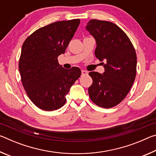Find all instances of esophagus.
<instances>
[{"label":"esophagus","mask_w":156,"mask_h":156,"mask_svg":"<svg viewBox=\"0 0 156 156\" xmlns=\"http://www.w3.org/2000/svg\"><path fill=\"white\" fill-rule=\"evenodd\" d=\"M81 74H82V76H84L87 75L88 73H87V72H86V71L82 70V71H81Z\"/></svg>","instance_id":"1"}]
</instances>
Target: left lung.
I'll return each instance as SVG.
<instances>
[{"label": "left lung", "mask_w": 156, "mask_h": 156, "mask_svg": "<svg viewBox=\"0 0 156 156\" xmlns=\"http://www.w3.org/2000/svg\"><path fill=\"white\" fill-rule=\"evenodd\" d=\"M87 30L96 39L95 55L105 60V72L89 73L93 83L88 89L91 101L102 108L120 103L130 91L136 76V53L122 29L109 21L92 19Z\"/></svg>", "instance_id": "obj_1"}]
</instances>
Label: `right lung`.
Masks as SVG:
<instances>
[{
    "mask_svg": "<svg viewBox=\"0 0 156 156\" xmlns=\"http://www.w3.org/2000/svg\"><path fill=\"white\" fill-rule=\"evenodd\" d=\"M79 24L80 19L57 21L36 30L23 44L18 64L21 82L30 99L41 109L62 107L81 75L78 67L66 69L58 62Z\"/></svg>",
    "mask_w": 156,
    "mask_h": 156,
    "instance_id": "add662e5",
    "label": "right lung"
}]
</instances>
